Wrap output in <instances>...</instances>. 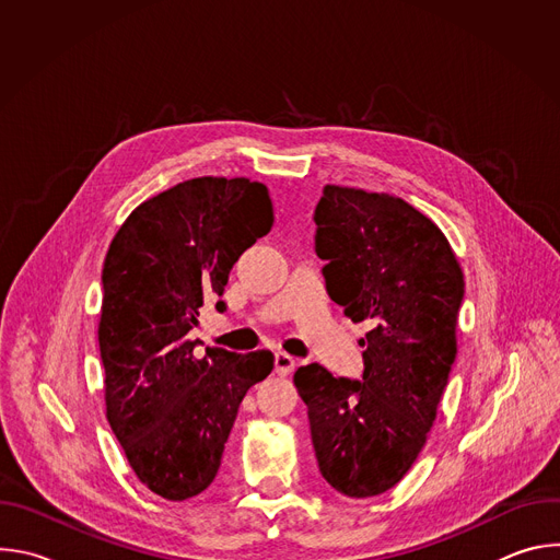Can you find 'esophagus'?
Here are the masks:
<instances>
[{"instance_id":"esophagus-1","label":"esophagus","mask_w":560,"mask_h":560,"mask_svg":"<svg viewBox=\"0 0 560 560\" xmlns=\"http://www.w3.org/2000/svg\"><path fill=\"white\" fill-rule=\"evenodd\" d=\"M294 365H296V361H294L290 354H285V352H277V354H275V372H277L279 376L292 374V372H294Z\"/></svg>"}]
</instances>
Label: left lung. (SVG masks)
I'll return each mask as SVG.
<instances>
[{
  "instance_id": "left-lung-1",
  "label": "left lung",
  "mask_w": 560,
  "mask_h": 560,
  "mask_svg": "<svg viewBox=\"0 0 560 560\" xmlns=\"http://www.w3.org/2000/svg\"><path fill=\"white\" fill-rule=\"evenodd\" d=\"M314 223L330 299L372 330L359 341L361 381L310 363L294 385L324 478L368 499L401 481L428 441L456 359L465 281L439 225L398 197L326 186Z\"/></svg>"
}]
</instances>
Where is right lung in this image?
I'll list each match as a JSON object with an SVG mask.
<instances>
[{
  "mask_svg": "<svg viewBox=\"0 0 560 560\" xmlns=\"http://www.w3.org/2000/svg\"><path fill=\"white\" fill-rule=\"evenodd\" d=\"M272 221L264 184L197 177L137 206L108 248L106 417L139 481L162 499L186 501L214 481L238 406L275 368L268 350L197 357L188 337L199 307L223 294L236 259Z\"/></svg>",
  "mask_w": 560,
  "mask_h": 560,
  "instance_id": "obj_1",
  "label": "right lung"
}]
</instances>
